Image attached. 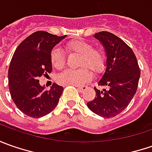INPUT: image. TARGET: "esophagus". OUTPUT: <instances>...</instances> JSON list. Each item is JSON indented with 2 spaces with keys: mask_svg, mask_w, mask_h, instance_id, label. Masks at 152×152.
<instances>
[{
  "mask_svg": "<svg viewBox=\"0 0 152 152\" xmlns=\"http://www.w3.org/2000/svg\"><path fill=\"white\" fill-rule=\"evenodd\" d=\"M77 88H78V90H79V91H81V92H82V91H85L87 87L85 86V85H83V86H77Z\"/></svg>",
  "mask_w": 152,
  "mask_h": 152,
  "instance_id": "esophagus-1",
  "label": "esophagus"
}]
</instances>
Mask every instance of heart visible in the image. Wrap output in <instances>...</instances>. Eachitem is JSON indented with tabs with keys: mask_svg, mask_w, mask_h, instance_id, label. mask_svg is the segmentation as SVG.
<instances>
[{
	"mask_svg": "<svg viewBox=\"0 0 152 152\" xmlns=\"http://www.w3.org/2000/svg\"><path fill=\"white\" fill-rule=\"evenodd\" d=\"M66 50L69 53L79 55V69H67L57 77L61 85H81L88 82L92 77L91 71L98 73L105 67L106 58L102 50L93 48L92 45L82 39L70 40L66 45ZM50 62L53 67L61 69L65 66V56L61 49L56 47L50 52ZM89 68L88 69V68Z\"/></svg>",
	"mask_w": 152,
	"mask_h": 152,
	"instance_id": "heart-1",
	"label": "heart"
}]
</instances>
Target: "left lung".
I'll use <instances>...</instances> for the list:
<instances>
[{
    "label": "left lung",
    "instance_id": "8db88e82",
    "mask_svg": "<svg viewBox=\"0 0 152 152\" xmlns=\"http://www.w3.org/2000/svg\"><path fill=\"white\" fill-rule=\"evenodd\" d=\"M107 52V68L99 86L94 88L96 97L87 102L89 109L103 118H113L122 113L137 91L140 69L131 48L125 42L107 31L95 34Z\"/></svg>",
    "mask_w": 152,
    "mask_h": 152
}]
</instances>
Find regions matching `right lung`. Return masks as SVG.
I'll return each instance as SVG.
<instances>
[{
	"instance_id": "1",
	"label": "right lung",
	"mask_w": 152,
	"mask_h": 152,
	"mask_svg": "<svg viewBox=\"0 0 152 152\" xmlns=\"http://www.w3.org/2000/svg\"><path fill=\"white\" fill-rule=\"evenodd\" d=\"M65 37L36 31L21 42L12 56L8 69L9 91L17 107L28 117H44L59 102L63 87L53 83L46 91L38 79L52 71L51 50Z\"/></svg>"
}]
</instances>
